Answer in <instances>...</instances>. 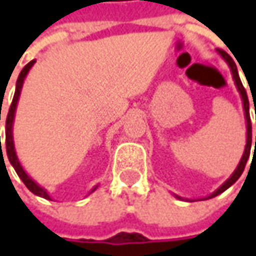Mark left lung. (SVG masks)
<instances>
[{"instance_id": "obj_1", "label": "left lung", "mask_w": 256, "mask_h": 256, "mask_svg": "<svg viewBox=\"0 0 256 256\" xmlns=\"http://www.w3.org/2000/svg\"><path fill=\"white\" fill-rule=\"evenodd\" d=\"M220 54L225 58V61L228 62L230 66H231V71H232V75H234V80H235V84H236V88H238V91H240V94H241L242 101H244V110H245V118H246V146H245V151H244V155H242L241 162H240V165H238V168L235 170V172L231 175V178L225 182V184H222L221 186H220L216 191L214 192L212 195H210V198H214V196H216V195L222 194L225 190H228L232 184H235L236 180L241 176L242 172H244V170H245L246 161H248V158H250V154H251V144H252V125H251V116H250V101H248V95H246V91H245V88H244V85H242L241 82V78H240V75H238L236 65H235V62L232 61L231 56L226 54L225 51H222V50H220ZM255 150H256V136H255Z\"/></svg>"}]
</instances>
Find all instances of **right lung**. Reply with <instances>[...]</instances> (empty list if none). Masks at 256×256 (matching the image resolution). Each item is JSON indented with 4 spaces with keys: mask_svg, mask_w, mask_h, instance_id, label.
<instances>
[{
    "mask_svg": "<svg viewBox=\"0 0 256 256\" xmlns=\"http://www.w3.org/2000/svg\"><path fill=\"white\" fill-rule=\"evenodd\" d=\"M34 62H35V60L30 61V62L22 68V71L20 72V75H18L14 98H12L11 106H10L8 114H6V121H5V148H6V155H8L10 162H11V165L14 166V170L15 172L18 174V176L22 180V182L25 184V186H26L30 191L32 192V194H35V195L42 196V198H45V200H51V198H50V195L46 194V191H45L44 188H41L40 185H36V184H35V182L32 181L26 174H25V171L22 170V166H21V164H20V161H18V158H16V154H15V150H14V141H12V121H14V114H15V108H16V102H18V98H20V92H21V88H22L24 78L26 76V74H28L30 68L34 65ZM0 120H1V108H0ZM0 150H1V136H0ZM1 154H2V150H1ZM2 158H4V156H2ZM94 190H95V188H94Z\"/></svg>",
    "mask_w": 256,
    "mask_h": 256,
    "instance_id": "1",
    "label": "right lung"
}]
</instances>
